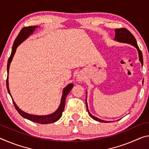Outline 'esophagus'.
I'll list each match as a JSON object with an SVG mask.
<instances>
[{"label":"esophagus","instance_id":"1","mask_svg":"<svg viewBox=\"0 0 149 149\" xmlns=\"http://www.w3.org/2000/svg\"><path fill=\"white\" fill-rule=\"evenodd\" d=\"M76 79L77 81L81 82L84 80V77L83 76V75H81V74H78L76 75Z\"/></svg>","mask_w":149,"mask_h":149}]
</instances>
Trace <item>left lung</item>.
I'll return each mask as SVG.
<instances>
[{
    "instance_id": "left-lung-1",
    "label": "left lung",
    "mask_w": 149,
    "mask_h": 149,
    "mask_svg": "<svg viewBox=\"0 0 149 149\" xmlns=\"http://www.w3.org/2000/svg\"><path fill=\"white\" fill-rule=\"evenodd\" d=\"M115 36L114 40L117 41L118 42H120V43L128 44L131 45V46H133L134 47H135L138 51L139 61H140V62L141 63V65H142V66H143V54H142V52H141V51L140 50V49H139V46L137 45V42H136L135 38L134 37L133 35L128 30L126 29V28H119V29H115ZM86 93H87V91H86ZM86 96H87V94H86ZM86 108H87V112H88L89 115L92 118V119L95 120V121H99V122H102V123L110 122V121H104V120H101L91 114L88 109V106H87V97L86 99Z\"/></svg>"
}]
</instances>
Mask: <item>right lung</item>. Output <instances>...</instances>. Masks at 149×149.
<instances>
[{
	"instance_id": "obj_1",
	"label": "right lung",
	"mask_w": 149,
	"mask_h": 149,
	"mask_svg": "<svg viewBox=\"0 0 149 149\" xmlns=\"http://www.w3.org/2000/svg\"><path fill=\"white\" fill-rule=\"evenodd\" d=\"M38 28V26H28V27H24L23 28L21 31L20 32L19 34H18V36L16 37V40L14 42L13 48H12V52L10 54V58H9L8 60V63H7V79H6V87L7 90L9 93V95H10L12 100H13L14 105L16 108V109L17 110V111L19 113V114L21 116L23 117L25 119H27L30 121L32 122L37 123L40 124H49V123H52L56 121H58L59 119H60L62 115V112L64 110L65 105V99L66 97L69 94L70 91L72 90V89L74 87V85L73 84H68L67 86L65 87L63 89V93L62 95V98H61V102L60 104L59 105V107L57 109V110L54 113H51V114L46 115H31L29 114V113H27L24 111H23L22 110H21L18 107L17 105L16 104L15 101L13 100V97H12L10 94V89H9V86H8V72H9V68H10V63L13 60V58L15 56V54L16 52V48H18V46L23 42L25 40H26L28 37H29L30 35H32L34 32L36 30V28Z\"/></svg>"
}]
</instances>
